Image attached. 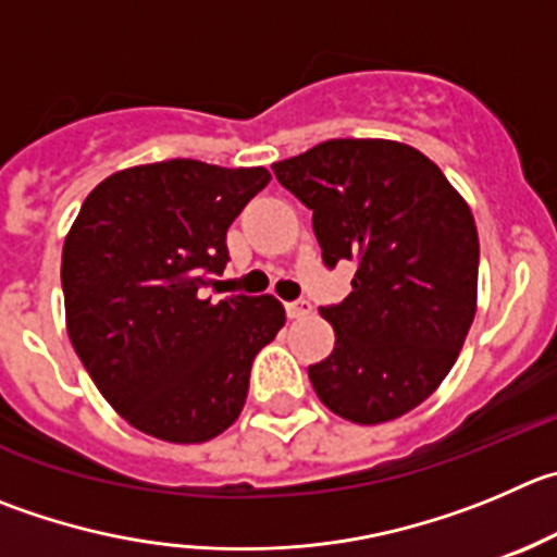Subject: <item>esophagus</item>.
Segmentation results:
<instances>
[{
    "label": "esophagus",
    "instance_id": "obj_1",
    "mask_svg": "<svg viewBox=\"0 0 557 557\" xmlns=\"http://www.w3.org/2000/svg\"><path fill=\"white\" fill-rule=\"evenodd\" d=\"M287 317H293V320H300V317H309L311 314V304L306 298H298V300H289L287 306Z\"/></svg>",
    "mask_w": 557,
    "mask_h": 557
}]
</instances>
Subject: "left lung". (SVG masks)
Wrapping results in <instances>:
<instances>
[{
	"label": "left lung",
	"instance_id": "1",
	"mask_svg": "<svg viewBox=\"0 0 557 557\" xmlns=\"http://www.w3.org/2000/svg\"><path fill=\"white\" fill-rule=\"evenodd\" d=\"M311 210L325 268L355 262L352 293L320 306L336 347L309 367L322 405L383 423L446 380L475 317L479 235L462 196L399 141L331 139L273 163Z\"/></svg>",
	"mask_w": 557,
	"mask_h": 557
}]
</instances>
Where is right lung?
Here are the masks:
<instances>
[{"instance_id": "add662e5", "label": "right lung", "mask_w": 557, "mask_h": 557, "mask_svg": "<svg viewBox=\"0 0 557 557\" xmlns=\"http://www.w3.org/2000/svg\"><path fill=\"white\" fill-rule=\"evenodd\" d=\"M270 183L268 169L190 158L106 177L62 248L67 336L131 426L205 443L240 416L259 349L282 331L273 295L210 298L230 262L226 230Z\"/></svg>"}]
</instances>
